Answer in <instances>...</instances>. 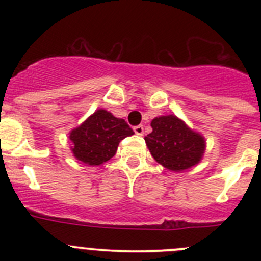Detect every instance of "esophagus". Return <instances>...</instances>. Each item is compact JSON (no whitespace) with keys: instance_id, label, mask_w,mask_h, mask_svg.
Instances as JSON below:
<instances>
[{"instance_id":"34e87169","label":"esophagus","mask_w":261,"mask_h":261,"mask_svg":"<svg viewBox=\"0 0 261 261\" xmlns=\"http://www.w3.org/2000/svg\"><path fill=\"white\" fill-rule=\"evenodd\" d=\"M134 131H135L136 135L143 136V135H144V126H143V125L135 126V127H134Z\"/></svg>"}]
</instances>
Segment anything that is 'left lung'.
<instances>
[{
  "label": "left lung",
  "mask_w": 261,
  "mask_h": 261,
  "mask_svg": "<svg viewBox=\"0 0 261 261\" xmlns=\"http://www.w3.org/2000/svg\"><path fill=\"white\" fill-rule=\"evenodd\" d=\"M151 127L145 143L152 158L163 167L172 172H183L201 162L206 149L204 138L177 116L155 117Z\"/></svg>",
  "instance_id": "obj_1"
}]
</instances>
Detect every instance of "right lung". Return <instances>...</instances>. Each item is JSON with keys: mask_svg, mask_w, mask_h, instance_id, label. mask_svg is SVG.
<instances>
[{"mask_svg": "<svg viewBox=\"0 0 261 261\" xmlns=\"http://www.w3.org/2000/svg\"><path fill=\"white\" fill-rule=\"evenodd\" d=\"M134 131L122 118L115 117L106 110H97L78 127L69 133L74 158L87 165H101L117 151L122 139Z\"/></svg>", "mask_w": 261, "mask_h": 261, "instance_id": "right-lung-1", "label": "right lung"}]
</instances>
